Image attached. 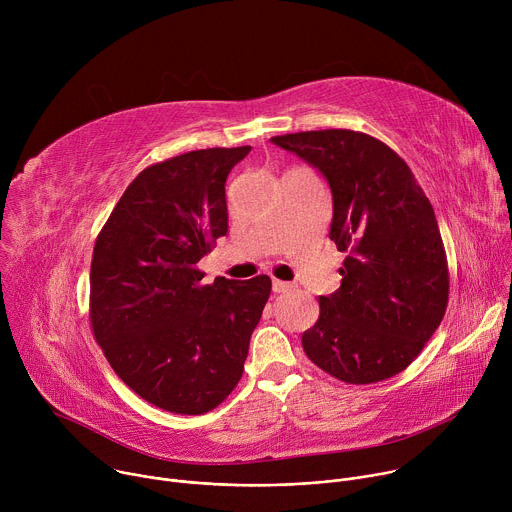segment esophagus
Wrapping results in <instances>:
<instances>
[{"label": "esophagus", "instance_id": "1", "mask_svg": "<svg viewBox=\"0 0 512 512\" xmlns=\"http://www.w3.org/2000/svg\"><path fill=\"white\" fill-rule=\"evenodd\" d=\"M273 291H275V294H283V291H289L291 287H294V285H291L289 281H281V279H273Z\"/></svg>", "mask_w": 512, "mask_h": 512}]
</instances>
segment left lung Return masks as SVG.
<instances>
[{
  "instance_id": "obj_1",
  "label": "left lung",
  "mask_w": 512,
  "mask_h": 512,
  "mask_svg": "<svg viewBox=\"0 0 512 512\" xmlns=\"http://www.w3.org/2000/svg\"><path fill=\"white\" fill-rule=\"evenodd\" d=\"M271 143L326 180L330 239L348 253L340 289L320 298V318L302 336L308 358L352 385L395 377L448 306V263L427 196L409 166L367 133L302 131Z\"/></svg>"
}]
</instances>
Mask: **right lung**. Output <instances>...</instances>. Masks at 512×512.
I'll return each mask as SVG.
<instances>
[{"label": "right lung", "mask_w": 512, "mask_h": 512, "mask_svg": "<svg viewBox=\"0 0 512 512\" xmlns=\"http://www.w3.org/2000/svg\"><path fill=\"white\" fill-rule=\"evenodd\" d=\"M249 152L210 148L145 168L95 243V338L119 379L170 413H206L237 387L271 294L267 275L208 285L196 269L229 233L225 184Z\"/></svg>", "instance_id": "obj_1"}]
</instances>
